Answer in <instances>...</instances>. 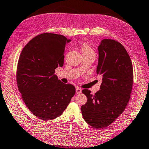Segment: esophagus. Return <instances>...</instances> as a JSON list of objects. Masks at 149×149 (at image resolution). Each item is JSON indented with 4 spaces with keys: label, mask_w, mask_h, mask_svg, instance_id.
Here are the masks:
<instances>
[{
    "label": "esophagus",
    "mask_w": 149,
    "mask_h": 149,
    "mask_svg": "<svg viewBox=\"0 0 149 149\" xmlns=\"http://www.w3.org/2000/svg\"><path fill=\"white\" fill-rule=\"evenodd\" d=\"M76 93L79 94V93H81V89L79 88H77L76 89Z\"/></svg>",
    "instance_id": "esophagus-1"
}]
</instances>
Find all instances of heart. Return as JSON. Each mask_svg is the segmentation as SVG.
<instances>
[{"label": "heart", "instance_id": "obj_1", "mask_svg": "<svg viewBox=\"0 0 149 149\" xmlns=\"http://www.w3.org/2000/svg\"><path fill=\"white\" fill-rule=\"evenodd\" d=\"M81 51L83 54H93V55H95V51L88 43H84L82 45Z\"/></svg>", "mask_w": 149, "mask_h": 149}]
</instances>
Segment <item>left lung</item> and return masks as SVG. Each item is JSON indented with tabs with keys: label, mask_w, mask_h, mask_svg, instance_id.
<instances>
[{
	"label": "left lung",
	"mask_w": 149,
	"mask_h": 149,
	"mask_svg": "<svg viewBox=\"0 0 149 149\" xmlns=\"http://www.w3.org/2000/svg\"><path fill=\"white\" fill-rule=\"evenodd\" d=\"M96 72L102 77L100 90L94 95L82 90L87 102L81 107L84 120L96 129L110 125L128 104L132 91L133 70L131 59L120 43L111 39L101 41Z\"/></svg>",
	"instance_id": "obj_1"
}]
</instances>
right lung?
Returning a JSON list of instances; mask_svg holds the SVG:
<instances>
[{"label": "right lung", "mask_w": 149, "mask_h": 149, "mask_svg": "<svg viewBox=\"0 0 149 149\" xmlns=\"http://www.w3.org/2000/svg\"><path fill=\"white\" fill-rule=\"evenodd\" d=\"M62 35L43 33L24 46L18 59L16 81L21 97L33 114L52 120L63 114L74 96L75 87L58 79L55 70L64 64L66 45Z\"/></svg>", "instance_id": "1"}]
</instances>
